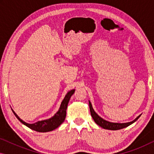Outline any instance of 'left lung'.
I'll use <instances>...</instances> for the list:
<instances>
[{
    "mask_svg": "<svg viewBox=\"0 0 154 154\" xmlns=\"http://www.w3.org/2000/svg\"><path fill=\"white\" fill-rule=\"evenodd\" d=\"M89 106H90V113H91V116L93 119L94 121L98 125H100L101 128H104V129L106 130H118L123 129V128H125L128 126L131 125V124L134 123L140 117V116H138L136 118L134 121L131 122H128V123H112V122H109L108 121H106L104 119H102V117H100L97 113L92 108L91 102L89 101Z\"/></svg>",
    "mask_w": 154,
    "mask_h": 154,
    "instance_id": "1",
    "label": "left lung"
}]
</instances>
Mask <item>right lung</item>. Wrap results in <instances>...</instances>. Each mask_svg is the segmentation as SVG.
Returning <instances> with one entry per match:
<instances>
[{"label":"right lung","mask_w":154,"mask_h":154,"mask_svg":"<svg viewBox=\"0 0 154 154\" xmlns=\"http://www.w3.org/2000/svg\"><path fill=\"white\" fill-rule=\"evenodd\" d=\"M75 89H73L67 92V94L64 97V100H62V103H61L60 107V109H59L58 111L53 116L50 118V119L43 120V121H39L35 123L29 124L26 123L25 121H22V120L16 114V113L14 112L12 109V111L14 116L17 117V119L21 123L27 126V127L30 128V129L39 132H46L52 131V130L57 128L64 121L65 118H66V109L67 106H68V103L69 102V100H70L71 97L73 95Z\"/></svg>","instance_id":"right-lung-1"}]
</instances>
